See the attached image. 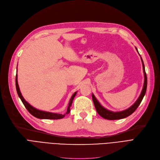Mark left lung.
Here are the masks:
<instances>
[{
	"mask_svg": "<svg viewBox=\"0 0 160 160\" xmlns=\"http://www.w3.org/2000/svg\"><path fill=\"white\" fill-rule=\"evenodd\" d=\"M137 49V48H136ZM138 51V50H137ZM141 60L142 62V67H143V70H144V86H143V89L142 91L141 92L140 96H139L138 99H137V101L134 103V105H132L131 108H128L127 110L120 111V112H112L110 111L108 109H105L103 107L100 105V103L98 102L95 96H93V94H92V99H93V102L94 105H95V108L96 109V111L98 112V113L103 118L105 119H108V120H117V119H123V118H125L127 117H128L129 115H131L132 113H133L135 111V110L138 108L139 105L140 104L146 92V88H147V76H146V73L145 71V67H144V64L142 61V58L141 57Z\"/></svg>",
	"mask_w": 160,
	"mask_h": 160,
	"instance_id": "obj_1",
	"label": "left lung"
}]
</instances>
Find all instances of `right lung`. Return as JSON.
Listing matches in <instances>:
<instances>
[{
	"mask_svg": "<svg viewBox=\"0 0 160 160\" xmlns=\"http://www.w3.org/2000/svg\"><path fill=\"white\" fill-rule=\"evenodd\" d=\"M17 79L18 78H17V74H16V91H17V93H18V96L20 97L23 104L24 105L25 108L29 112V113L32 114L35 117H37V118H38V119H62L63 117H64V116L66 115V114H68L70 113V106H71V105H72V101L74 99V98L76 96V92H75L73 94L72 96L71 97V98L70 99L68 107L67 108V111L66 112V113L59 114V113H50V112L40 111V110H38L37 109L34 108L33 107H32V106L31 105H29L24 99V98H23V96H22V94H21V92L20 91V88H19V86H18V80Z\"/></svg>",
	"mask_w": 160,
	"mask_h": 160,
	"instance_id": "right-lung-1",
	"label": "right lung"
}]
</instances>
